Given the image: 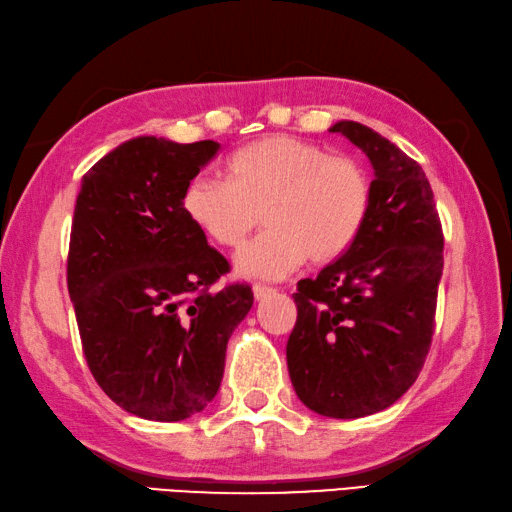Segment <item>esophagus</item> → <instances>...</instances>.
I'll return each instance as SVG.
<instances>
[{"mask_svg": "<svg viewBox=\"0 0 512 512\" xmlns=\"http://www.w3.org/2000/svg\"><path fill=\"white\" fill-rule=\"evenodd\" d=\"M277 291L273 286H264V284H255L253 286V295H255V300H266V297H271V295H275Z\"/></svg>", "mask_w": 512, "mask_h": 512, "instance_id": "1", "label": "esophagus"}]
</instances>
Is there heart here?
<instances>
[{
  "label": "heart",
  "mask_w": 512,
  "mask_h": 512,
  "mask_svg": "<svg viewBox=\"0 0 512 512\" xmlns=\"http://www.w3.org/2000/svg\"><path fill=\"white\" fill-rule=\"evenodd\" d=\"M226 183L197 176L181 208L203 237L235 250L259 224L266 232L237 255L246 277H284L306 257L324 266L349 253L365 228L374 183L351 156L286 134L250 141L224 165Z\"/></svg>",
  "instance_id": "heart-1"
}]
</instances>
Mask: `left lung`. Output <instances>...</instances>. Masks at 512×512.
Wrapping results in <instances>:
<instances>
[{"mask_svg":"<svg viewBox=\"0 0 512 512\" xmlns=\"http://www.w3.org/2000/svg\"><path fill=\"white\" fill-rule=\"evenodd\" d=\"M331 132L369 156L374 203L349 253L297 282L286 362L309 410L360 418L394 405L421 374L434 333L443 230L421 165L353 120Z\"/></svg>","mask_w":512,"mask_h":512,"instance_id":"left-lung-1","label":"left lung"}]
</instances>
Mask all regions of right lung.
<instances>
[{
    "mask_svg": "<svg viewBox=\"0 0 512 512\" xmlns=\"http://www.w3.org/2000/svg\"><path fill=\"white\" fill-rule=\"evenodd\" d=\"M219 143L138 136L82 176L67 284L87 365L111 401L183 421L219 392L248 284L212 288L228 259L183 215V190Z\"/></svg>",
    "mask_w": 512,
    "mask_h": 512,
    "instance_id": "1",
    "label": "right lung"
}]
</instances>
